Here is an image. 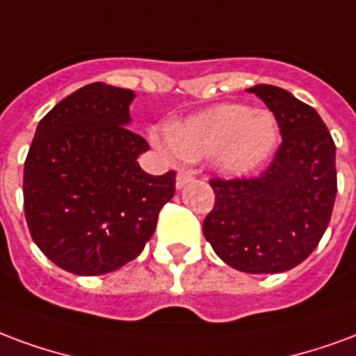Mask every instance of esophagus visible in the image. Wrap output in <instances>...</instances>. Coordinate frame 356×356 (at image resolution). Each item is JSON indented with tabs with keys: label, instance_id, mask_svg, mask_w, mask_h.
<instances>
[{
	"label": "esophagus",
	"instance_id": "obj_1",
	"mask_svg": "<svg viewBox=\"0 0 356 356\" xmlns=\"http://www.w3.org/2000/svg\"><path fill=\"white\" fill-rule=\"evenodd\" d=\"M191 180H193V175H189V172H186V170H180L178 176H176V188L181 189L186 184H188V181Z\"/></svg>",
	"mask_w": 356,
	"mask_h": 356
}]
</instances>
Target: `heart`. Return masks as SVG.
Listing matches in <instances>:
<instances>
[{"instance_id": "obj_1", "label": "heart", "mask_w": 356, "mask_h": 356, "mask_svg": "<svg viewBox=\"0 0 356 356\" xmlns=\"http://www.w3.org/2000/svg\"><path fill=\"white\" fill-rule=\"evenodd\" d=\"M277 123L271 113L248 110L241 104H218L186 121L170 123L167 136L153 132L159 147H172L181 159L209 157L225 176H245L260 167L273 152Z\"/></svg>"}]
</instances>
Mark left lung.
<instances>
[{"mask_svg":"<svg viewBox=\"0 0 356 356\" xmlns=\"http://www.w3.org/2000/svg\"><path fill=\"white\" fill-rule=\"evenodd\" d=\"M248 92L273 111L282 142L256 178H212L216 203L203 222L214 252L245 273H282L323 238L338 191L336 144L311 106L273 85Z\"/></svg>","mask_w":356,"mask_h":356,"instance_id":"obj_1","label":"left lung"}]
</instances>
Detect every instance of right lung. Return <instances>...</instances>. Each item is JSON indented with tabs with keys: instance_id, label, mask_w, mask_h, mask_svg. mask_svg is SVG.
Returning a JSON list of instances; mask_svg holds the SVG:
<instances>
[{
	"instance_id": "right-lung-1",
	"label": "right lung",
	"mask_w": 356,
	"mask_h": 356,
	"mask_svg": "<svg viewBox=\"0 0 356 356\" xmlns=\"http://www.w3.org/2000/svg\"><path fill=\"white\" fill-rule=\"evenodd\" d=\"M134 92L90 83L38 124L24 163L28 229L49 260L75 275L111 273L152 238L176 172H144L149 149L127 129Z\"/></svg>"
}]
</instances>
